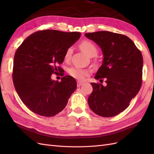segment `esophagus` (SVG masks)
<instances>
[{"label":"esophagus","mask_w":154,"mask_h":154,"mask_svg":"<svg viewBox=\"0 0 154 154\" xmlns=\"http://www.w3.org/2000/svg\"><path fill=\"white\" fill-rule=\"evenodd\" d=\"M83 82H80V81H78L77 82V86L78 87H80V86H82L83 84Z\"/></svg>","instance_id":"esophagus-1"}]
</instances>
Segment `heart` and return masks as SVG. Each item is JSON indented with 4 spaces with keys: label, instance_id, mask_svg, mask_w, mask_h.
I'll use <instances>...</instances> for the list:
<instances>
[{
    "label": "heart",
    "instance_id": "obj_1",
    "mask_svg": "<svg viewBox=\"0 0 154 154\" xmlns=\"http://www.w3.org/2000/svg\"><path fill=\"white\" fill-rule=\"evenodd\" d=\"M80 48L83 52L89 57H94L97 53V49L96 47V45L90 41L84 40L80 44ZM72 53V49L71 48L67 49L64 56V58L66 61H68L71 58ZM68 73L70 76L76 79V80H82L85 78V77L87 76L89 74L90 71L87 69L72 67L68 69Z\"/></svg>",
    "mask_w": 154,
    "mask_h": 154
}]
</instances>
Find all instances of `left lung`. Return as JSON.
Segmentation results:
<instances>
[{"mask_svg": "<svg viewBox=\"0 0 154 154\" xmlns=\"http://www.w3.org/2000/svg\"><path fill=\"white\" fill-rule=\"evenodd\" d=\"M85 36L100 46L103 63L95 79L101 83H91L93 91L88 103L94 112L109 118L119 114L129 106L142 84L143 59L133 41L128 36L102 31L85 33Z\"/></svg>", "mask_w": 154, "mask_h": 154, "instance_id": "1", "label": "left lung"}]
</instances>
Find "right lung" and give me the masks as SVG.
I'll list each match as a JSON object with an SVG mask.
<instances>
[{"instance_id":"add662e5","label":"right lung","mask_w":154,"mask_h":154,"mask_svg":"<svg viewBox=\"0 0 154 154\" xmlns=\"http://www.w3.org/2000/svg\"><path fill=\"white\" fill-rule=\"evenodd\" d=\"M79 32L46 29L24 40L14 57L13 81L20 100L33 112L51 117L62 111L75 91L76 82L65 76L61 82L51 79L57 65L62 63L67 49L80 38Z\"/></svg>"}]
</instances>
